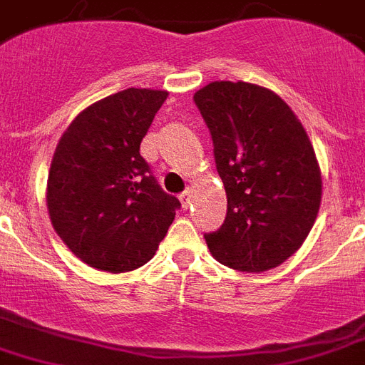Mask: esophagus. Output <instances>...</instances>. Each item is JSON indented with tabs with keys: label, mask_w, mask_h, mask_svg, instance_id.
Returning <instances> with one entry per match:
<instances>
[{
	"label": "esophagus",
	"mask_w": 365,
	"mask_h": 365,
	"mask_svg": "<svg viewBox=\"0 0 365 365\" xmlns=\"http://www.w3.org/2000/svg\"><path fill=\"white\" fill-rule=\"evenodd\" d=\"M180 203H182V209H188L190 203H192V192L190 190L180 195Z\"/></svg>",
	"instance_id": "34e87169"
}]
</instances>
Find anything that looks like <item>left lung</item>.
Returning a JSON list of instances; mask_svg holds the SVG:
<instances>
[{
	"mask_svg": "<svg viewBox=\"0 0 365 365\" xmlns=\"http://www.w3.org/2000/svg\"><path fill=\"white\" fill-rule=\"evenodd\" d=\"M209 126L227 216L205 235L216 261L240 272L276 269L312 231L323 177L294 111L267 87L210 81L194 95Z\"/></svg>",
	"mask_w": 365,
	"mask_h": 365,
	"instance_id": "obj_1",
	"label": "left lung"
}]
</instances>
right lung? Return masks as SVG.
<instances>
[{"instance_id":"right-lung-1","label":"right lung","mask_w":365,"mask_h":365,"mask_svg":"<svg viewBox=\"0 0 365 365\" xmlns=\"http://www.w3.org/2000/svg\"><path fill=\"white\" fill-rule=\"evenodd\" d=\"M168 95L130 87L93 102L57 143L48 171V215L67 248L93 269H140L175 220L179 200L158 186L140 155Z\"/></svg>"}]
</instances>
